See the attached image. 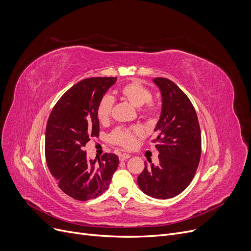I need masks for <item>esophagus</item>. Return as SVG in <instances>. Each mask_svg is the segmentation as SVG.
I'll use <instances>...</instances> for the list:
<instances>
[{"label": "esophagus", "mask_w": 251, "mask_h": 251, "mask_svg": "<svg viewBox=\"0 0 251 251\" xmlns=\"http://www.w3.org/2000/svg\"><path fill=\"white\" fill-rule=\"evenodd\" d=\"M130 157V154H127V153H123V154H119V160H126Z\"/></svg>", "instance_id": "1"}]
</instances>
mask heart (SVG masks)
I'll use <instances>...</instances> for the list:
<instances>
[{
  "label": "heart",
  "instance_id": "obj_1",
  "mask_svg": "<svg viewBox=\"0 0 251 251\" xmlns=\"http://www.w3.org/2000/svg\"><path fill=\"white\" fill-rule=\"evenodd\" d=\"M119 95L124 100L132 104L136 108H140V114L142 117H149L153 114L154 108L151 103L153 98L152 92L147 87L142 85L141 82L132 81L126 83L119 91ZM113 104L114 99L110 95H105L99 101L97 106V117L101 123H105L109 119ZM143 105L145 107H143ZM141 133V129L137 126L132 128L117 127L113 130L109 139L113 144L128 149L134 146L136 137L140 136Z\"/></svg>",
  "mask_w": 251,
  "mask_h": 251
}]
</instances>
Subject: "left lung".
Masks as SVG:
<instances>
[{
  "label": "left lung",
  "mask_w": 251,
  "mask_h": 251,
  "mask_svg": "<svg viewBox=\"0 0 251 251\" xmlns=\"http://www.w3.org/2000/svg\"><path fill=\"white\" fill-rule=\"evenodd\" d=\"M162 97L159 121L154 128L159 155L157 165L145 162L138 185L156 199L173 198L192 182L200 161L201 132L194 107L186 94L168 78L153 79ZM151 162V161H149Z\"/></svg>",
  "instance_id": "8db88e82"
}]
</instances>
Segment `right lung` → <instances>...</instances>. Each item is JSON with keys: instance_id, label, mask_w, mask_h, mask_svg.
<instances>
[{"instance_id": "1", "label": "right lung", "mask_w": 251, "mask_h": 251, "mask_svg": "<svg viewBox=\"0 0 251 251\" xmlns=\"http://www.w3.org/2000/svg\"><path fill=\"white\" fill-rule=\"evenodd\" d=\"M116 77H91L71 87L54 106L46 127L48 168L65 194L79 201L101 196L118 166L115 154L89 159L83 147L99 136L97 106Z\"/></svg>"}]
</instances>
